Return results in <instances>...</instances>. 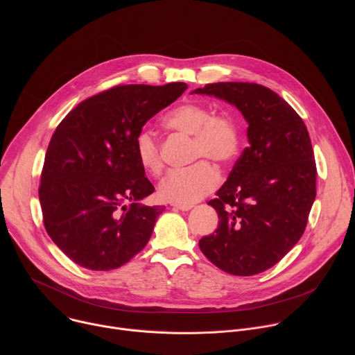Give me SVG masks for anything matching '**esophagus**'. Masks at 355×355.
Instances as JSON below:
<instances>
[{
	"label": "esophagus",
	"instance_id": "1",
	"mask_svg": "<svg viewBox=\"0 0 355 355\" xmlns=\"http://www.w3.org/2000/svg\"><path fill=\"white\" fill-rule=\"evenodd\" d=\"M173 207H174L175 209H180V211H182V212H187V211L192 209V205H178V204H173Z\"/></svg>",
	"mask_w": 355,
	"mask_h": 355
}]
</instances>
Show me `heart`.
<instances>
[{"instance_id":"heart-1","label":"heart","mask_w":355,"mask_h":355,"mask_svg":"<svg viewBox=\"0 0 355 355\" xmlns=\"http://www.w3.org/2000/svg\"><path fill=\"white\" fill-rule=\"evenodd\" d=\"M167 128L193 136V159L208 157L216 163L233 160L240 147V132L236 121L229 115H214L199 104H184L173 110L166 118ZM140 166L157 175L163 168L160 146L153 133L143 130L135 140ZM218 170L208 162H199L188 168L171 170L160 182V196L178 205H192L212 192L219 184Z\"/></svg>"}]
</instances>
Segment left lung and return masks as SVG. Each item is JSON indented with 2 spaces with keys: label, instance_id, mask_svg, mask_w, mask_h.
I'll return each mask as SVG.
<instances>
[{
  "label": "left lung",
  "instance_id": "obj_1",
  "mask_svg": "<svg viewBox=\"0 0 355 355\" xmlns=\"http://www.w3.org/2000/svg\"><path fill=\"white\" fill-rule=\"evenodd\" d=\"M193 92L226 101L248 123V147L208 202L218 229L199 248L227 274L264 272L299 241L316 198L308 129L284 98L260 84L215 83Z\"/></svg>",
  "mask_w": 355,
  "mask_h": 355
}]
</instances>
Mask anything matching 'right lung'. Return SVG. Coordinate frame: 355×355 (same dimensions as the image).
I'll list each match as a JSON object with an SVG mask.
<instances>
[{
  "mask_svg": "<svg viewBox=\"0 0 355 355\" xmlns=\"http://www.w3.org/2000/svg\"><path fill=\"white\" fill-rule=\"evenodd\" d=\"M185 89V83L118 85L83 101L56 128L39 200L47 234L76 264L115 270L148 243L164 208L137 204L155 187L137 160L135 140ZM126 201L132 204L126 207Z\"/></svg>",
  "mask_w": 355,
  "mask_h": 355,
  "instance_id": "obj_1",
  "label": "right lung"
}]
</instances>
